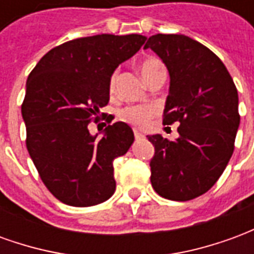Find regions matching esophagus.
Listing matches in <instances>:
<instances>
[{
	"label": "esophagus",
	"mask_w": 254,
	"mask_h": 254,
	"mask_svg": "<svg viewBox=\"0 0 254 254\" xmlns=\"http://www.w3.org/2000/svg\"><path fill=\"white\" fill-rule=\"evenodd\" d=\"M134 137H136L138 140V138H144V137H145V136H144V134L141 132H138V130H134Z\"/></svg>",
	"instance_id": "obj_1"
}]
</instances>
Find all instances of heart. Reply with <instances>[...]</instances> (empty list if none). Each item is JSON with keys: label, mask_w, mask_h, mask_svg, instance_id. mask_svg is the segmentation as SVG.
<instances>
[{"label": "heart", "mask_w": 254, "mask_h": 254, "mask_svg": "<svg viewBox=\"0 0 254 254\" xmlns=\"http://www.w3.org/2000/svg\"><path fill=\"white\" fill-rule=\"evenodd\" d=\"M160 63L155 58H147L143 63L140 64V73L143 78L147 81L158 69H160ZM117 84V72H114L109 78V92L114 95L116 92ZM158 113V109L152 105H137V106H127L125 109L120 111V120L127 124H130L136 127H147L149 122L152 120V117Z\"/></svg>", "instance_id": "1"}]
</instances>
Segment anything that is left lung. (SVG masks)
<instances>
[{
    "instance_id": "obj_1",
    "label": "left lung",
    "mask_w": 254,
    "mask_h": 254,
    "mask_svg": "<svg viewBox=\"0 0 254 254\" xmlns=\"http://www.w3.org/2000/svg\"><path fill=\"white\" fill-rule=\"evenodd\" d=\"M144 49L156 53L170 74L163 124H180L174 141L148 136L155 147L151 184L159 196L188 201L216 184L233 155L238 92L220 58L189 36L156 34Z\"/></svg>"
}]
</instances>
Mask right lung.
Listing matches in <instances>:
<instances>
[{"label":"right lung","mask_w":254,"mask_h":254,"mask_svg":"<svg viewBox=\"0 0 254 254\" xmlns=\"http://www.w3.org/2000/svg\"><path fill=\"white\" fill-rule=\"evenodd\" d=\"M145 39L102 34L65 42L28 76L21 105L27 149L43 184L64 204L91 207L114 194L113 162L130 148L132 127L116 122L96 140L88 124L109 103L111 74Z\"/></svg>","instance_id":"obj_1"}]
</instances>
